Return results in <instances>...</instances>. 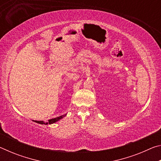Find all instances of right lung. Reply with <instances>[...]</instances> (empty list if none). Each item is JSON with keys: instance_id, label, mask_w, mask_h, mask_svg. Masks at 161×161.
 Returning a JSON list of instances; mask_svg holds the SVG:
<instances>
[{"instance_id": "add662e5", "label": "right lung", "mask_w": 161, "mask_h": 161, "mask_svg": "<svg viewBox=\"0 0 161 161\" xmlns=\"http://www.w3.org/2000/svg\"><path fill=\"white\" fill-rule=\"evenodd\" d=\"M67 115V114H64V115L62 116H59L58 117H56V118H54V119H50L48 120V122H45L44 121H34V122H36V123L37 124H45V125H47V124H54L55 122L59 121V120L63 119L64 117Z\"/></svg>"}]
</instances>
